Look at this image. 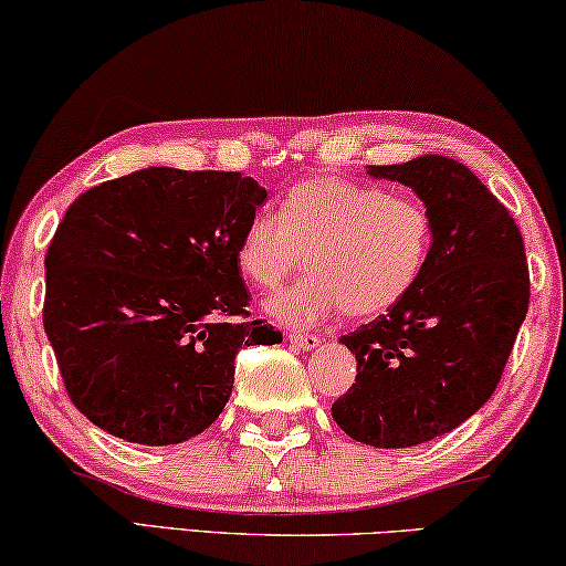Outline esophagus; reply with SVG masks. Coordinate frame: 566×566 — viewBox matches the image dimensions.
<instances>
[{
    "label": "esophagus",
    "mask_w": 566,
    "mask_h": 566,
    "mask_svg": "<svg viewBox=\"0 0 566 566\" xmlns=\"http://www.w3.org/2000/svg\"><path fill=\"white\" fill-rule=\"evenodd\" d=\"M286 339H290L292 347L302 349V353H310V349H317L322 345V339L317 335H304V332H290Z\"/></svg>",
    "instance_id": "34e87169"
}]
</instances>
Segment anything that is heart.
<instances>
[{"instance_id":"heart-1","label":"heart","mask_w":566,"mask_h":566,"mask_svg":"<svg viewBox=\"0 0 566 566\" xmlns=\"http://www.w3.org/2000/svg\"><path fill=\"white\" fill-rule=\"evenodd\" d=\"M433 221L423 203L337 176L294 186L282 219L256 213L237 249L251 284L274 290L307 256L310 276L264 300L269 317L312 327L343 310L353 319L385 315L423 274Z\"/></svg>"}]
</instances>
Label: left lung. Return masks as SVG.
<instances>
[{
  "label": "left lung",
  "mask_w": 566,
  "mask_h": 566,
  "mask_svg": "<svg viewBox=\"0 0 566 566\" xmlns=\"http://www.w3.org/2000/svg\"><path fill=\"white\" fill-rule=\"evenodd\" d=\"M365 170L423 201L433 241L408 297L339 337L357 378L332 402V418L365 446L410 448L451 433L496 390L528 310L524 239L459 160L423 156Z\"/></svg>",
  "instance_id": "1"
}]
</instances>
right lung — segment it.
<instances>
[{
  "instance_id": "add662e5",
  "label": "right lung",
  "mask_w": 566,
  "mask_h": 566,
  "mask_svg": "<svg viewBox=\"0 0 566 566\" xmlns=\"http://www.w3.org/2000/svg\"><path fill=\"white\" fill-rule=\"evenodd\" d=\"M266 191L231 170L150 166L70 203L48 249L44 332L75 408L105 433L174 446L234 388L241 345H280L247 315L237 249Z\"/></svg>"
}]
</instances>
